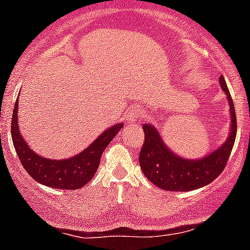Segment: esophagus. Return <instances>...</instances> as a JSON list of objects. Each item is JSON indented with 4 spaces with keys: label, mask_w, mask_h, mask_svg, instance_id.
Listing matches in <instances>:
<instances>
[{
    "label": "esophagus",
    "mask_w": 250,
    "mask_h": 250,
    "mask_svg": "<svg viewBox=\"0 0 250 250\" xmlns=\"http://www.w3.org/2000/svg\"><path fill=\"white\" fill-rule=\"evenodd\" d=\"M125 118H127L128 123L137 122L138 120L143 118V111L138 109V107H132V109L127 110V112H125Z\"/></svg>",
    "instance_id": "obj_1"
}]
</instances>
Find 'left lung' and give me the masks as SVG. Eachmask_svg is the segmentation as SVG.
<instances>
[{
	"label": "left lung",
	"mask_w": 250,
	"mask_h": 250,
	"mask_svg": "<svg viewBox=\"0 0 250 250\" xmlns=\"http://www.w3.org/2000/svg\"><path fill=\"white\" fill-rule=\"evenodd\" d=\"M221 88L230 104V135L225 143L200 160H188L170 151L152 125L144 123L145 140L141 147L139 163L144 175L152 184L167 191H191L203 188L215 180L225 168L232 151L237 134L234 105L225 78H219Z\"/></svg>",
	"instance_id": "8db88e82"
}]
</instances>
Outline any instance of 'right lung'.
<instances>
[{"instance_id": "add662e5", "label": "right lung", "mask_w": 250, "mask_h": 250, "mask_svg": "<svg viewBox=\"0 0 250 250\" xmlns=\"http://www.w3.org/2000/svg\"><path fill=\"white\" fill-rule=\"evenodd\" d=\"M123 123L107 128L87 148L66 160H48L37 155L24 140L18 127V99L12 116L11 134L17 155L29 175L40 184L53 188L78 190L97 173L102 153L116 137Z\"/></svg>"}]
</instances>
